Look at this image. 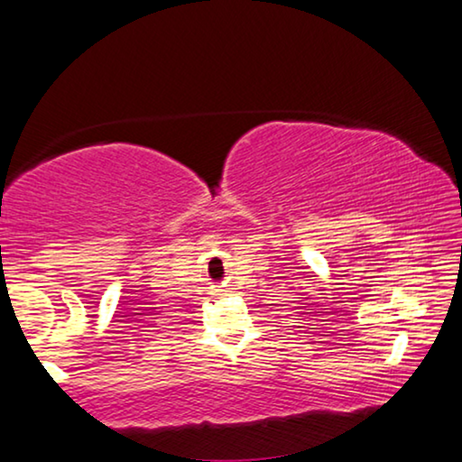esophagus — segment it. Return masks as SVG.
Wrapping results in <instances>:
<instances>
[{
  "instance_id": "1",
  "label": "esophagus",
  "mask_w": 462,
  "mask_h": 462,
  "mask_svg": "<svg viewBox=\"0 0 462 462\" xmlns=\"http://www.w3.org/2000/svg\"><path fill=\"white\" fill-rule=\"evenodd\" d=\"M212 295L220 297V295H225V291H223V289H214V291H212Z\"/></svg>"
}]
</instances>
